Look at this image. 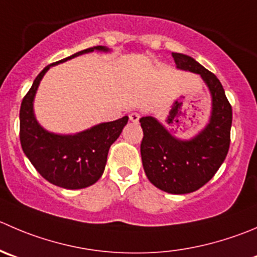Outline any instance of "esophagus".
I'll return each mask as SVG.
<instances>
[{
  "mask_svg": "<svg viewBox=\"0 0 257 257\" xmlns=\"http://www.w3.org/2000/svg\"><path fill=\"white\" fill-rule=\"evenodd\" d=\"M129 119H131V121H133V123H137V121L141 119V115H139L138 113H131L129 114Z\"/></svg>",
  "mask_w": 257,
  "mask_h": 257,
  "instance_id": "esophagus-1",
  "label": "esophagus"
}]
</instances>
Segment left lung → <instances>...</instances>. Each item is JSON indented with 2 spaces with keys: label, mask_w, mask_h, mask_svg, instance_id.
<instances>
[{
  "label": "left lung",
  "mask_w": 257,
  "mask_h": 257,
  "mask_svg": "<svg viewBox=\"0 0 257 257\" xmlns=\"http://www.w3.org/2000/svg\"><path fill=\"white\" fill-rule=\"evenodd\" d=\"M178 70L197 74L211 95V114L202 131L189 139L173 136L153 115L139 119L143 129L141 154L152 184L172 195H186L205 186L227 156L232 108L222 84L188 55L172 52Z\"/></svg>",
  "instance_id": "left-lung-1"
}]
</instances>
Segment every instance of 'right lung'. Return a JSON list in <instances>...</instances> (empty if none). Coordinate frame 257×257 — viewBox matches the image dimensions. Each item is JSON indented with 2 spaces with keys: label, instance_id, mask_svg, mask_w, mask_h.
I'll list each match as a JSON object with an SVG mask.
<instances>
[{
  "label": "right lung",
  "instance_id": "right-lung-1",
  "mask_svg": "<svg viewBox=\"0 0 257 257\" xmlns=\"http://www.w3.org/2000/svg\"><path fill=\"white\" fill-rule=\"evenodd\" d=\"M110 52L106 46H94L47 65L32 83L20 109V141L24 153L36 171L50 183L66 189H80L95 183L105 169L108 152L128 123V116L99 123L75 134L52 133L35 116L34 101L45 74L51 66L83 54Z\"/></svg>",
  "mask_w": 257,
  "mask_h": 257
}]
</instances>
